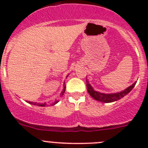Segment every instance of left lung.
Returning a JSON list of instances; mask_svg holds the SVG:
<instances>
[{"instance_id":"8db88e82","label":"left lung","mask_w":148,"mask_h":148,"mask_svg":"<svg viewBox=\"0 0 148 148\" xmlns=\"http://www.w3.org/2000/svg\"><path fill=\"white\" fill-rule=\"evenodd\" d=\"M136 82L133 83L130 86L127 88L126 89H125L122 92H119V93H115V94H103L100 93V92H95L92 87L91 86V85L89 84V82L86 81V87H87V91L89 92V94L90 95V96H92L96 100L99 101V102H105V103H110V102H115V101L119 100L121 98L124 97L125 95H127L128 93L132 91V89L135 87Z\"/></svg>"}]
</instances>
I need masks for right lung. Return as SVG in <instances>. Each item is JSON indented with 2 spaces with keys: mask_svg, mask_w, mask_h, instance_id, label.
<instances>
[{
  "mask_svg": "<svg viewBox=\"0 0 148 148\" xmlns=\"http://www.w3.org/2000/svg\"><path fill=\"white\" fill-rule=\"evenodd\" d=\"M65 89H66V85H64V89H63V91H62V93H61V95H60V96H59V97H62V96H63L64 95V92H65ZM58 102V101H56V102H48V104H50V105H53V104H56V103H57ZM28 103H30V104H36V103H34V102H28ZM38 105H40V106H45L46 105V103H44V104H38Z\"/></svg>",
  "mask_w": 148,
  "mask_h": 148,
  "instance_id": "add662e5",
  "label": "right lung"
}]
</instances>
